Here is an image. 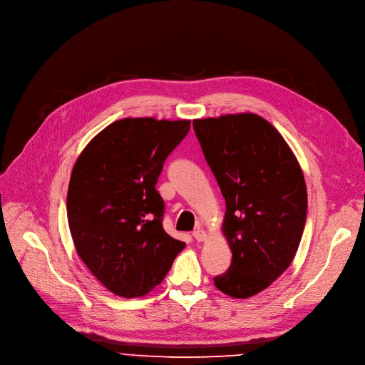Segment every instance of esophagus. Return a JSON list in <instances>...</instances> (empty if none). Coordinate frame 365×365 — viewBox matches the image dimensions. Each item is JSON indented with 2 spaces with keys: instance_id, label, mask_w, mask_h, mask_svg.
<instances>
[{
  "instance_id": "34e87169",
  "label": "esophagus",
  "mask_w": 365,
  "mask_h": 365,
  "mask_svg": "<svg viewBox=\"0 0 365 365\" xmlns=\"http://www.w3.org/2000/svg\"><path fill=\"white\" fill-rule=\"evenodd\" d=\"M192 236L195 237V240L196 242H205L207 239H208V235H207V231L205 230H202V228H197V230H195L193 233H192Z\"/></svg>"
}]
</instances>
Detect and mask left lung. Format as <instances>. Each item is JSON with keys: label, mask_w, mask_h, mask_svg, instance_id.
Returning <instances> with one entry per match:
<instances>
[{"label": "left lung", "mask_w": 365, "mask_h": 365, "mask_svg": "<svg viewBox=\"0 0 365 365\" xmlns=\"http://www.w3.org/2000/svg\"><path fill=\"white\" fill-rule=\"evenodd\" d=\"M193 129L225 200L221 228L233 253L214 284L230 297L249 298L268 288L297 253L307 215L303 170L259 115L195 119Z\"/></svg>", "instance_id": "left-lung-1"}]
</instances>
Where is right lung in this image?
Wrapping results in <instances>:
<instances>
[{
  "mask_svg": "<svg viewBox=\"0 0 365 365\" xmlns=\"http://www.w3.org/2000/svg\"><path fill=\"white\" fill-rule=\"evenodd\" d=\"M189 128L187 119H119L98 132L74 164L67 214L76 250L119 297L154 289L186 246L163 228L155 183Z\"/></svg>",
  "mask_w": 365,
  "mask_h": 365,
  "instance_id": "add662e5",
  "label": "right lung"
}]
</instances>
